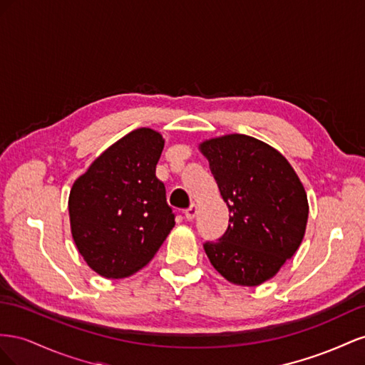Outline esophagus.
<instances>
[{
  "label": "esophagus",
  "mask_w": 365,
  "mask_h": 365,
  "mask_svg": "<svg viewBox=\"0 0 365 365\" xmlns=\"http://www.w3.org/2000/svg\"><path fill=\"white\" fill-rule=\"evenodd\" d=\"M197 215V205H191L190 207H188V210H186L185 211V217H186V220H194V217Z\"/></svg>",
  "instance_id": "1"
}]
</instances>
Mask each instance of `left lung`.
I'll use <instances>...</instances> for the list:
<instances>
[{"label":"left lung","mask_w":365,"mask_h":365,"mask_svg":"<svg viewBox=\"0 0 365 365\" xmlns=\"http://www.w3.org/2000/svg\"><path fill=\"white\" fill-rule=\"evenodd\" d=\"M199 150L231 212L226 232L206 242L205 252L229 283L262 284L303 242L309 217L304 186L283 154L246 134L205 140Z\"/></svg>","instance_id":"8db88e82"}]
</instances>
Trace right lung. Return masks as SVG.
Wrapping results in <instances>:
<instances>
[{
	"mask_svg": "<svg viewBox=\"0 0 365 365\" xmlns=\"http://www.w3.org/2000/svg\"><path fill=\"white\" fill-rule=\"evenodd\" d=\"M163 145L160 133L134 130L103 151L71 186L73 240L101 277L136 274L175 225L165 185L155 177Z\"/></svg>",
	"mask_w": 365,
	"mask_h": 365,
	"instance_id": "obj_1",
	"label": "right lung"
}]
</instances>
